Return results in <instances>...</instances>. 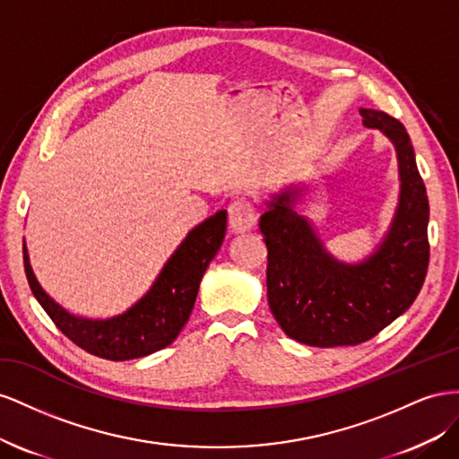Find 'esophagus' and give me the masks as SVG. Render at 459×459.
<instances>
[{
    "label": "esophagus",
    "mask_w": 459,
    "mask_h": 459,
    "mask_svg": "<svg viewBox=\"0 0 459 459\" xmlns=\"http://www.w3.org/2000/svg\"><path fill=\"white\" fill-rule=\"evenodd\" d=\"M255 207L254 202L247 198L234 200L229 207V222L234 232L250 230L255 225Z\"/></svg>",
    "instance_id": "34e87169"
}]
</instances>
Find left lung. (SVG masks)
<instances>
[{
	"mask_svg": "<svg viewBox=\"0 0 459 459\" xmlns=\"http://www.w3.org/2000/svg\"><path fill=\"white\" fill-rule=\"evenodd\" d=\"M363 123L394 142L400 163V205L377 254L361 265L326 255L307 221L290 207L292 192L277 195L259 219L267 246V299L281 329L319 348L358 346L408 309L429 269V200L411 140L403 125L377 109Z\"/></svg>",
	"mask_w": 459,
	"mask_h": 459,
	"instance_id": "1",
	"label": "left lung"
}]
</instances>
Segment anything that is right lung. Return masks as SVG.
<instances>
[{"label": "right lung", "mask_w": 459, "mask_h": 459, "mask_svg": "<svg viewBox=\"0 0 459 459\" xmlns=\"http://www.w3.org/2000/svg\"><path fill=\"white\" fill-rule=\"evenodd\" d=\"M227 212H217L195 227L167 261L152 290L119 317L90 321L74 317L38 284L22 244L24 273L34 298L69 340L91 356L111 361L143 358L169 346L186 325L200 281L225 238Z\"/></svg>", "instance_id": "obj_1"}]
</instances>
